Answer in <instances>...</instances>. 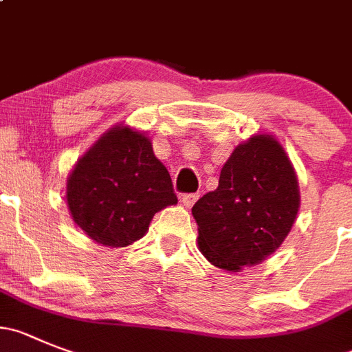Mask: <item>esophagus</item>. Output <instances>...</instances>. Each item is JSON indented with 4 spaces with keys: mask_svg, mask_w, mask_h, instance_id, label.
<instances>
[{
    "mask_svg": "<svg viewBox=\"0 0 352 352\" xmlns=\"http://www.w3.org/2000/svg\"><path fill=\"white\" fill-rule=\"evenodd\" d=\"M198 198H199L198 192H189V195H184L182 196L184 206H187V208H191V206L195 205L196 201H198Z\"/></svg>",
    "mask_w": 352,
    "mask_h": 352,
    "instance_id": "34e87169",
    "label": "esophagus"
}]
</instances>
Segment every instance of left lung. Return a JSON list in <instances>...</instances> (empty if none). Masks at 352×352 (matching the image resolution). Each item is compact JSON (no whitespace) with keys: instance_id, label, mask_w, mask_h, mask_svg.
Segmentation results:
<instances>
[{"instance_id":"1","label":"left lung","mask_w":352,"mask_h":352,"mask_svg":"<svg viewBox=\"0 0 352 352\" xmlns=\"http://www.w3.org/2000/svg\"><path fill=\"white\" fill-rule=\"evenodd\" d=\"M298 184L280 142L255 135L222 166L219 187L192 206L198 245L213 265H257L283 243L297 217Z\"/></svg>"}]
</instances>
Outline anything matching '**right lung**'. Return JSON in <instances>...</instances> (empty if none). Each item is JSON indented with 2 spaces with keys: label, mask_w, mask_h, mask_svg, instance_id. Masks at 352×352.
Returning <instances> with one entry per match:
<instances>
[{
  "label": "right lung",
  "mask_w": 352,
  "mask_h": 352,
  "mask_svg": "<svg viewBox=\"0 0 352 352\" xmlns=\"http://www.w3.org/2000/svg\"><path fill=\"white\" fill-rule=\"evenodd\" d=\"M175 203L170 173L151 140L128 126L100 137L67 180L74 222L94 241L113 248L142 238L154 213Z\"/></svg>",
  "instance_id": "obj_1"
}]
</instances>
